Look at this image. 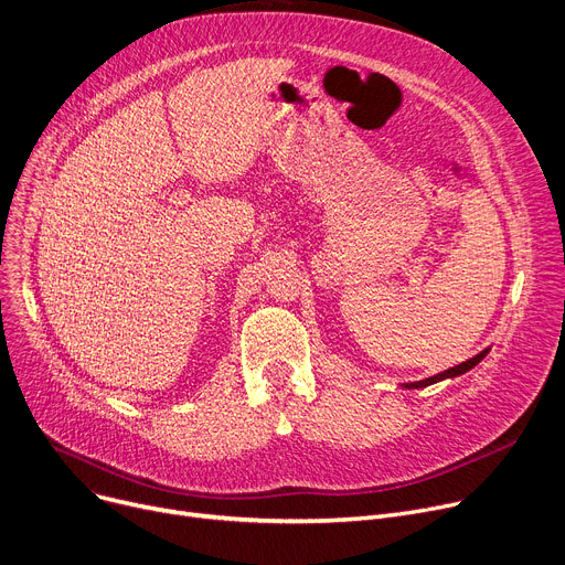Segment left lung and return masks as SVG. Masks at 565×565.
Segmentation results:
<instances>
[{"instance_id":"1","label":"left lung","mask_w":565,"mask_h":565,"mask_svg":"<svg viewBox=\"0 0 565 565\" xmlns=\"http://www.w3.org/2000/svg\"><path fill=\"white\" fill-rule=\"evenodd\" d=\"M487 353H489V349L487 351H482L480 355H475V358H470L468 362H461V364H457V366H452V369H448V371H444V373H437V375H431V377H425V380H418V382H409V384H405L407 388H420V386H427V384H434V382H439V380H446V377H455V375H461V373H466V371H470L477 362H482L484 358H487Z\"/></svg>"}]
</instances>
